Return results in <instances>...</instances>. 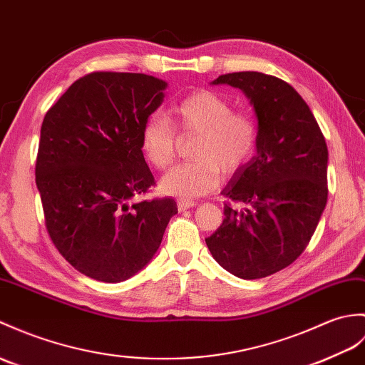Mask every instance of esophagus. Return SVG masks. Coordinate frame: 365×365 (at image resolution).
<instances>
[{
    "mask_svg": "<svg viewBox=\"0 0 365 365\" xmlns=\"http://www.w3.org/2000/svg\"><path fill=\"white\" fill-rule=\"evenodd\" d=\"M194 205H196V202H194V200H186V199L177 200V208H179V211H185L188 208H192Z\"/></svg>",
    "mask_w": 365,
    "mask_h": 365,
    "instance_id": "esophagus-1",
    "label": "esophagus"
}]
</instances>
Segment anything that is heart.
I'll return each instance as SVG.
<instances>
[{
    "label": "heart",
    "mask_w": 365,
    "mask_h": 365,
    "mask_svg": "<svg viewBox=\"0 0 365 365\" xmlns=\"http://www.w3.org/2000/svg\"><path fill=\"white\" fill-rule=\"evenodd\" d=\"M175 129L183 137L197 133L191 162L171 169L160 190L177 197L194 199L216 190L224 175H235L255 154L259 138L257 118L211 90H196L173 107ZM165 116L154 113L144 121L140 148L155 169H166L177 154V133Z\"/></svg>",
    "instance_id": "b5f03b06"
}]
</instances>
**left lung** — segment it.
<instances>
[{"label":"left lung","instance_id":"8db88e82","mask_svg":"<svg viewBox=\"0 0 365 365\" xmlns=\"http://www.w3.org/2000/svg\"><path fill=\"white\" fill-rule=\"evenodd\" d=\"M241 88L255 108L257 155L222 194L224 221L205 240L213 258L244 279L272 275L307 249L328 199V148L308 104L289 83L258 71L213 82Z\"/></svg>","mask_w":365,"mask_h":365}]
</instances>
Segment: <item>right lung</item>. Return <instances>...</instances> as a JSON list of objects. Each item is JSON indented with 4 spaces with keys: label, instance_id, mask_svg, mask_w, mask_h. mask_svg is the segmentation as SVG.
<instances>
[{
    "label": "right lung",
    "instance_id": "right-lung-1",
    "mask_svg": "<svg viewBox=\"0 0 365 365\" xmlns=\"http://www.w3.org/2000/svg\"><path fill=\"white\" fill-rule=\"evenodd\" d=\"M166 82L95 71L51 107L40 130L36 183L58 253L81 274L120 283L155 255L174 199L133 202L155 185L140 148Z\"/></svg>",
    "mask_w": 365,
    "mask_h": 365
}]
</instances>
